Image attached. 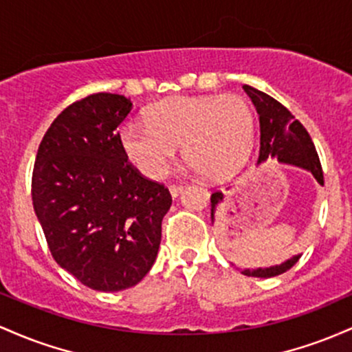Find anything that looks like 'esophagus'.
I'll return each mask as SVG.
<instances>
[{
  "instance_id": "1",
  "label": "esophagus",
  "mask_w": 352,
  "mask_h": 352,
  "mask_svg": "<svg viewBox=\"0 0 352 352\" xmlns=\"http://www.w3.org/2000/svg\"><path fill=\"white\" fill-rule=\"evenodd\" d=\"M168 189H169V195H171V197H177L181 192H183L184 188L181 186V184H171Z\"/></svg>"
}]
</instances>
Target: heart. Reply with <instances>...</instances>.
Instances as JSON below:
<instances>
[{"label":"heart","mask_w":352,"mask_h":352,"mask_svg":"<svg viewBox=\"0 0 352 352\" xmlns=\"http://www.w3.org/2000/svg\"><path fill=\"white\" fill-rule=\"evenodd\" d=\"M120 143L126 157L151 179L168 175L179 144L189 168L226 179L250 156L254 116L238 94L173 96L149 109L148 123L121 124Z\"/></svg>","instance_id":"1"}]
</instances>
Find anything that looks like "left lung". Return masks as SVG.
<instances>
[{"instance_id":"obj_1","label":"left lung","mask_w":352,"mask_h":352,"mask_svg":"<svg viewBox=\"0 0 352 352\" xmlns=\"http://www.w3.org/2000/svg\"><path fill=\"white\" fill-rule=\"evenodd\" d=\"M243 89L246 91L248 96L251 98L256 111L259 114V131H261V146H259L258 163H266L267 160H278V163L296 166V168L306 169L307 173L314 176L319 184H324V176H322V168L319 163V156L316 153L314 143L311 140L309 133L291 114L287 108H284L279 101L271 98L270 94L263 91L251 88L244 85ZM224 201V195L221 191L211 196V221L214 224L216 211L219 204ZM301 254L291 256L289 259L281 264H274L270 267H238L244 276H254V278H272L294 266L299 261Z\"/></svg>"}]
</instances>
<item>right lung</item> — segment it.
I'll use <instances>...</instances> for the list:
<instances>
[{"label": "right lung", "mask_w": 352, "mask_h": 352, "mask_svg": "<svg viewBox=\"0 0 352 352\" xmlns=\"http://www.w3.org/2000/svg\"><path fill=\"white\" fill-rule=\"evenodd\" d=\"M133 109L98 93L68 106L38 148L31 196L54 261L78 281L113 293L136 286L156 261L163 184L128 164L116 128Z\"/></svg>", "instance_id": "add662e5"}]
</instances>
